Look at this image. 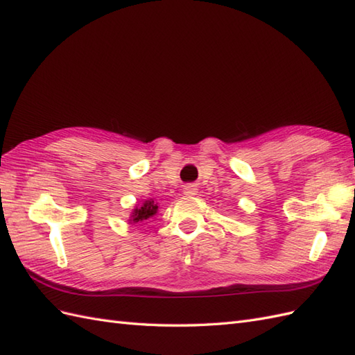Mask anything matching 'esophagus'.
<instances>
[{
  "label": "esophagus",
  "mask_w": 355,
  "mask_h": 355,
  "mask_svg": "<svg viewBox=\"0 0 355 355\" xmlns=\"http://www.w3.org/2000/svg\"><path fill=\"white\" fill-rule=\"evenodd\" d=\"M183 192H184V195H196L198 189H196L195 184H186V186L183 187Z\"/></svg>",
  "instance_id": "1"
}]
</instances>
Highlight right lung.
Instances as JSON below:
<instances>
[{"label":"right lung","instance_id":"add662e5","mask_svg":"<svg viewBox=\"0 0 355 355\" xmlns=\"http://www.w3.org/2000/svg\"><path fill=\"white\" fill-rule=\"evenodd\" d=\"M155 211H157V205L154 204V201H145V204L142 207H139L135 210L133 213V220L139 222V220H145L150 216L155 215Z\"/></svg>","mask_w":355,"mask_h":355}]
</instances>
